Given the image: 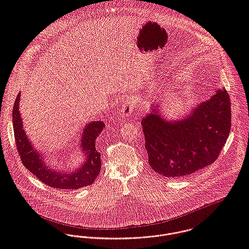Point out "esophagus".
<instances>
[{
    "instance_id": "obj_1",
    "label": "esophagus",
    "mask_w": 249,
    "mask_h": 249,
    "mask_svg": "<svg viewBox=\"0 0 249 249\" xmlns=\"http://www.w3.org/2000/svg\"><path fill=\"white\" fill-rule=\"evenodd\" d=\"M135 106H136V100L133 97L128 96V97L124 98V104H123V107H122V111H121L122 112V116L124 118L130 117L131 114L134 111Z\"/></svg>"
}]
</instances>
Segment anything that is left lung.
<instances>
[{"instance_id": "1", "label": "left lung", "mask_w": 249, "mask_h": 249, "mask_svg": "<svg viewBox=\"0 0 249 249\" xmlns=\"http://www.w3.org/2000/svg\"><path fill=\"white\" fill-rule=\"evenodd\" d=\"M158 108L153 106L141 122L149 164L154 171L167 178H180L216 160L231 128V103L226 89H218L180 121L167 122Z\"/></svg>"}]
</instances>
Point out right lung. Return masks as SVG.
I'll list each match as a JSON object with an SVG mask.
<instances>
[{"label":"right lung","instance_id":"1","mask_svg":"<svg viewBox=\"0 0 249 249\" xmlns=\"http://www.w3.org/2000/svg\"><path fill=\"white\" fill-rule=\"evenodd\" d=\"M20 93H18L13 106L12 122L16 148L23 165L33 175H35L44 184L59 189H79L93 182L100 172L101 160L100 154L95 149V139L103 130L105 124L103 122H91L86 125L84 130L81 148L86 153L84 165L71 173H59L48 169L37 152L30 144L21 121L19 112Z\"/></svg>","mask_w":249,"mask_h":249}]
</instances>
